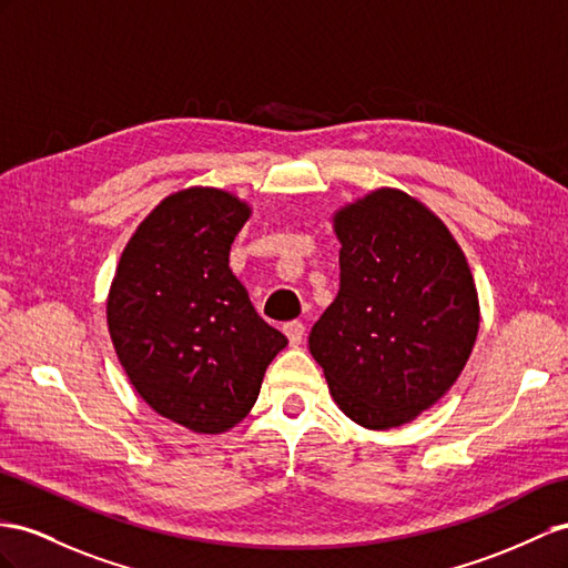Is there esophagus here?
<instances>
[{
    "mask_svg": "<svg viewBox=\"0 0 568 568\" xmlns=\"http://www.w3.org/2000/svg\"><path fill=\"white\" fill-rule=\"evenodd\" d=\"M283 331H285L290 345H300L302 343V338H304V324L302 322H287L283 326Z\"/></svg>",
    "mask_w": 568,
    "mask_h": 568,
    "instance_id": "1",
    "label": "esophagus"
}]
</instances>
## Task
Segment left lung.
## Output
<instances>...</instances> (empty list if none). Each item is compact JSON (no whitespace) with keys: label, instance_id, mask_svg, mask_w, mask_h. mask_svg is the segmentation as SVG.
Wrapping results in <instances>:
<instances>
[{"label":"left lung","instance_id":"obj_1","mask_svg":"<svg viewBox=\"0 0 568 568\" xmlns=\"http://www.w3.org/2000/svg\"><path fill=\"white\" fill-rule=\"evenodd\" d=\"M341 290L310 333L333 400L353 423H410L456 384L479 328L473 273L446 225L400 189L333 215Z\"/></svg>","mask_w":568,"mask_h":568}]
</instances>
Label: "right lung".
Segmentation results:
<instances>
[{
	"label": "right lung",
	"instance_id": "1",
	"mask_svg": "<svg viewBox=\"0 0 568 568\" xmlns=\"http://www.w3.org/2000/svg\"><path fill=\"white\" fill-rule=\"evenodd\" d=\"M250 206L223 189L170 194L124 246L108 328L129 382L151 408L199 434L246 417L287 345L230 271Z\"/></svg>",
	"mask_w": 568,
	"mask_h": 568
}]
</instances>
